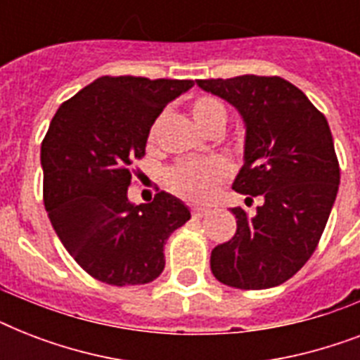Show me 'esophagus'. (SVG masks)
<instances>
[{
	"label": "esophagus",
	"mask_w": 360,
	"mask_h": 360,
	"mask_svg": "<svg viewBox=\"0 0 360 360\" xmlns=\"http://www.w3.org/2000/svg\"><path fill=\"white\" fill-rule=\"evenodd\" d=\"M209 209L207 207H192V219L200 220L203 217H207Z\"/></svg>",
	"instance_id": "esophagus-1"
}]
</instances>
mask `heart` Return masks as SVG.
<instances>
[{"instance_id":"b5f03b06","label":"heart","mask_w":360,"mask_h":360,"mask_svg":"<svg viewBox=\"0 0 360 360\" xmlns=\"http://www.w3.org/2000/svg\"><path fill=\"white\" fill-rule=\"evenodd\" d=\"M194 123L205 132L214 124L226 123L224 106L211 97L196 98L191 106ZM155 136V127L149 132V140ZM230 175V166L220 158L205 160V162H181L169 169L168 185L179 196L191 202H205L213 196L219 183Z\"/></svg>"}]
</instances>
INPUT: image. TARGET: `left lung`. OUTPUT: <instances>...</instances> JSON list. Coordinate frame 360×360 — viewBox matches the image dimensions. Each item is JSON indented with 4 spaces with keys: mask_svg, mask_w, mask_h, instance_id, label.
<instances>
[{
    "mask_svg": "<svg viewBox=\"0 0 360 360\" xmlns=\"http://www.w3.org/2000/svg\"><path fill=\"white\" fill-rule=\"evenodd\" d=\"M245 121V164L233 191L256 211L233 207L237 231L211 252L214 278L239 290L284 284L318 246L340 185L325 115L280 76L196 80Z\"/></svg>",
    "mask_w": 360,
    "mask_h": 360,
    "instance_id": "left-lung-1",
    "label": "left lung"
}]
</instances>
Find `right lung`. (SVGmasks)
Segmentation results:
<instances>
[{"label": "right lung", "mask_w": 360, "mask_h": 360, "mask_svg": "<svg viewBox=\"0 0 360 360\" xmlns=\"http://www.w3.org/2000/svg\"><path fill=\"white\" fill-rule=\"evenodd\" d=\"M192 80L103 76L65 101L41 146L44 207L59 240L93 278L147 284L164 271V245L191 219L185 203L158 192L129 202L130 164L149 130Z\"/></svg>", "instance_id": "1"}]
</instances>
